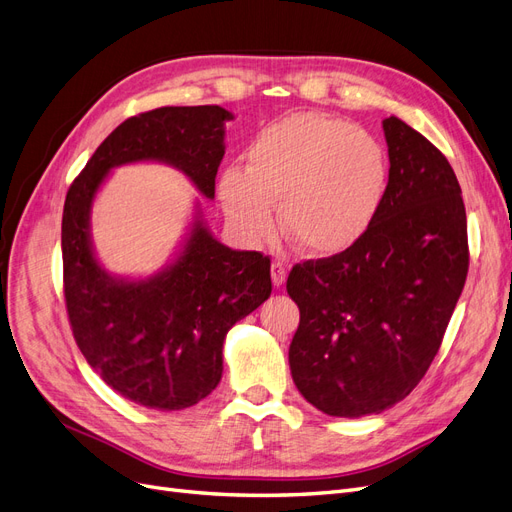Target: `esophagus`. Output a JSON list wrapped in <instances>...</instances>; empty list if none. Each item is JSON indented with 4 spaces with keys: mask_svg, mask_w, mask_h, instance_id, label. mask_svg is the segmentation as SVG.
Listing matches in <instances>:
<instances>
[{
    "mask_svg": "<svg viewBox=\"0 0 512 512\" xmlns=\"http://www.w3.org/2000/svg\"><path fill=\"white\" fill-rule=\"evenodd\" d=\"M286 275H288L286 267H284V265H280V262H273V265H271V280H273V286H275V288L284 286V282H286Z\"/></svg>",
    "mask_w": 512,
    "mask_h": 512,
    "instance_id": "1",
    "label": "esophagus"
}]
</instances>
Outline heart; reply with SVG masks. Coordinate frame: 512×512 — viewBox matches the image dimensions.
<instances>
[{"mask_svg":"<svg viewBox=\"0 0 512 512\" xmlns=\"http://www.w3.org/2000/svg\"><path fill=\"white\" fill-rule=\"evenodd\" d=\"M389 188V158L376 136L327 113H294L247 147V168L220 177L226 218L247 241L280 230L314 258L342 256L374 226Z\"/></svg>","mask_w":512,"mask_h":512,"instance_id":"1","label":"heart"}]
</instances>
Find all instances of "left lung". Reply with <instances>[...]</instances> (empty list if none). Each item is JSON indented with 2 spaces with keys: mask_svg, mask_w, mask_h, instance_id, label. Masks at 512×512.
Returning <instances> with one entry per match:
<instances>
[{
  "mask_svg": "<svg viewBox=\"0 0 512 512\" xmlns=\"http://www.w3.org/2000/svg\"><path fill=\"white\" fill-rule=\"evenodd\" d=\"M389 188L354 250L294 265L301 320L288 350L299 393L342 418L408 397L438 354L468 275V222L451 164L406 121H382Z\"/></svg>",
  "mask_w": 512,
  "mask_h": 512,
  "instance_id": "1",
  "label": "left lung"
}]
</instances>
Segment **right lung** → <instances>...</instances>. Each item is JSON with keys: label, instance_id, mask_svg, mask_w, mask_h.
Listing matches in <instances>:
<instances>
[{"label": "right lung", "instance_id": "right-lung-1", "mask_svg": "<svg viewBox=\"0 0 512 512\" xmlns=\"http://www.w3.org/2000/svg\"><path fill=\"white\" fill-rule=\"evenodd\" d=\"M230 119L222 106H162L130 117L66 196L61 256L74 339L111 389L151 410L190 408L220 384L226 333L269 299L271 260L220 243L196 203L173 262L143 280L119 277L96 258L91 207L111 170L134 162L173 166L213 200Z\"/></svg>", "mask_w": 512, "mask_h": 512}]
</instances>
